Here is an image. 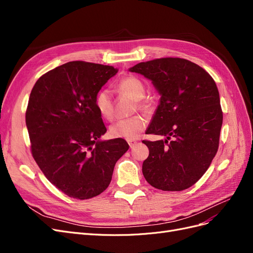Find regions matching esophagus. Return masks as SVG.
Here are the masks:
<instances>
[{"mask_svg": "<svg viewBox=\"0 0 253 253\" xmlns=\"http://www.w3.org/2000/svg\"><path fill=\"white\" fill-rule=\"evenodd\" d=\"M127 142H128V145H129V148H131V149L134 148L135 145L137 144V141H136V140H128Z\"/></svg>", "mask_w": 253, "mask_h": 253, "instance_id": "esophagus-1", "label": "esophagus"}]
</instances>
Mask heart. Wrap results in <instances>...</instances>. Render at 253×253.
<instances>
[{
    "mask_svg": "<svg viewBox=\"0 0 253 253\" xmlns=\"http://www.w3.org/2000/svg\"><path fill=\"white\" fill-rule=\"evenodd\" d=\"M117 88L121 94L128 96L135 100V110L141 112H150L154 105V99L145 94V85L143 81L135 75H126L122 77L118 83ZM95 106L105 120L114 118V104L111 90L102 88L95 96ZM147 126V119L142 115H134L127 119H121L110 126V135L114 138L135 139Z\"/></svg>",
    "mask_w": 253,
    "mask_h": 253,
    "instance_id": "heart-1",
    "label": "heart"
}]
</instances>
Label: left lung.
Returning <instances> with one entry per match:
<instances>
[{
  "label": "left lung",
  "instance_id": "1",
  "mask_svg": "<svg viewBox=\"0 0 253 253\" xmlns=\"http://www.w3.org/2000/svg\"><path fill=\"white\" fill-rule=\"evenodd\" d=\"M162 94L147 134L166 140H143L149 157L142 164L145 180L163 191L193 186L208 170L218 150L223 125L218 89L203 67L182 58H160L133 66Z\"/></svg>",
  "mask_w": 253,
  "mask_h": 253
}]
</instances>
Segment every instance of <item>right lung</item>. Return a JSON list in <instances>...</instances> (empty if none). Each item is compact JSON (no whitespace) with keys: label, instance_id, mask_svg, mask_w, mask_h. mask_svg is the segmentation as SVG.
<instances>
[{"label":"right lung","instance_id":"1","mask_svg":"<svg viewBox=\"0 0 253 253\" xmlns=\"http://www.w3.org/2000/svg\"><path fill=\"white\" fill-rule=\"evenodd\" d=\"M117 70L72 61L45 73L26 109L32 154L53 186L76 200L102 193L117 160L128 150L122 139L99 141L106 132L95 96Z\"/></svg>","mask_w":253,"mask_h":253}]
</instances>
